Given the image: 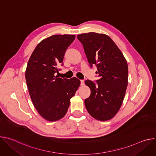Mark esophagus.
Wrapping results in <instances>:
<instances>
[{"mask_svg": "<svg viewBox=\"0 0 156 156\" xmlns=\"http://www.w3.org/2000/svg\"><path fill=\"white\" fill-rule=\"evenodd\" d=\"M84 84V80H81V85L83 86Z\"/></svg>", "mask_w": 156, "mask_h": 156, "instance_id": "obj_1", "label": "esophagus"}]
</instances>
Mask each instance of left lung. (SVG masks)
Masks as SVG:
<instances>
[{"mask_svg": "<svg viewBox=\"0 0 156 156\" xmlns=\"http://www.w3.org/2000/svg\"><path fill=\"white\" fill-rule=\"evenodd\" d=\"M82 43L90 66L98 67L96 85L90 80L84 83L91 95L84 100L88 113L95 119L107 121L119 112L128 85V68L126 58L108 36L94 32L77 36Z\"/></svg>", "mask_w": 156, "mask_h": 156, "instance_id": "1", "label": "left lung"}]
</instances>
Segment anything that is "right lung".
<instances>
[{"instance_id":"add662e5","label":"right lung","mask_w":156,"mask_h":156,"mask_svg":"<svg viewBox=\"0 0 156 156\" xmlns=\"http://www.w3.org/2000/svg\"><path fill=\"white\" fill-rule=\"evenodd\" d=\"M75 35H53L42 40L27 64L25 78L33 104L39 115L50 122L57 121L66 114L70 99L80 80L57 78V65L62 64L65 52Z\"/></svg>"}]
</instances>
